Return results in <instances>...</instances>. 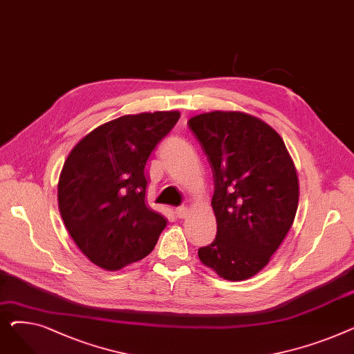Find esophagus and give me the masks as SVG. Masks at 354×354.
<instances>
[{
  "label": "esophagus",
  "instance_id": "obj_1",
  "mask_svg": "<svg viewBox=\"0 0 354 354\" xmlns=\"http://www.w3.org/2000/svg\"><path fill=\"white\" fill-rule=\"evenodd\" d=\"M175 215L178 216V218H185L188 215V208H187V205H180V207H178L176 209H175Z\"/></svg>",
  "mask_w": 354,
  "mask_h": 354
}]
</instances>
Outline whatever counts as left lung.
<instances>
[{
  "instance_id": "1",
  "label": "left lung",
  "mask_w": 354,
  "mask_h": 354,
  "mask_svg": "<svg viewBox=\"0 0 354 354\" xmlns=\"http://www.w3.org/2000/svg\"><path fill=\"white\" fill-rule=\"evenodd\" d=\"M214 176L216 236L198 250L202 264L230 281L261 271L290 231L299 179L275 130L241 111H211L188 122Z\"/></svg>"
}]
</instances>
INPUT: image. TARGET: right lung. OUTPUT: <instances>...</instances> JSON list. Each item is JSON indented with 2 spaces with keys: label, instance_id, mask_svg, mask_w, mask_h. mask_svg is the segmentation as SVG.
Listing matches in <instances>:
<instances>
[{
  "label": "right lung",
  "instance_id": "obj_1",
  "mask_svg": "<svg viewBox=\"0 0 354 354\" xmlns=\"http://www.w3.org/2000/svg\"><path fill=\"white\" fill-rule=\"evenodd\" d=\"M179 111L126 115L84 136L64 162L59 208L80 251L104 270L151 252L166 219L146 207V163Z\"/></svg>",
  "mask_w": 354,
  "mask_h": 354
}]
</instances>
